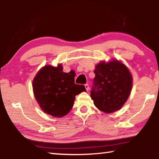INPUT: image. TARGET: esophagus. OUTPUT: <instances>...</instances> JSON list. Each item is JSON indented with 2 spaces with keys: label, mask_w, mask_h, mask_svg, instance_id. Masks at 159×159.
I'll list each match as a JSON object with an SVG mask.
<instances>
[{
  "label": "esophagus",
  "mask_w": 159,
  "mask_h": 159,
  "mask_svg": "<svg viewBox=\"0 0 159 159\" xmlns=\"http://www.w3.org/2000/svg\"><path fill=\"white\" fill-rule=\"evenodd\" d=\"M85 87L86 90L89 91V90H90V86H89V85H88V84H85Z\"/></svg>",
  "instance_id": "34e87169"
}]
</instances>
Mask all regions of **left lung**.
I'll use <instances>...</instances> for the list:
<instances>
[{
  "label": "left lung",
  "mask_w": 159,
  "mask_h": 159,
  "mask_svg": "<svg viewBox=\"0 0 159 159\" xmlns=\"http://www.w3.org/2000/svg\"><path fill=\"white\" fill-rule=\"evenodd\" d=\"M94 72L95 77L90 97L95 106L106 114L121 109L133 86V76L128 67L113 59L96 64Z\"/></svg>",
  "instance_id": "left-lung-1"
}]
</instances>
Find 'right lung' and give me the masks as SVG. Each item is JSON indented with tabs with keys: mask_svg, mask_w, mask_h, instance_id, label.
<instances>
[{
	"mask_svg": "<svg viewBox=\"0 0 159 159\" xmlns=\"http://www.w3.org/2000/svg\"><path fill=\"white\" fill-rule=\"evenodd\" d=\"M75 73H64L61 64L45 65L37 72L32 86L34 97L45 114L61 118L71 111L75 97L85 90L74 83Z\"/></svg>",
	"mask_w": 159,
	"mask_h": 159,
	"instance_id": "1",
	"label": "right lung"
}]
</instances>
